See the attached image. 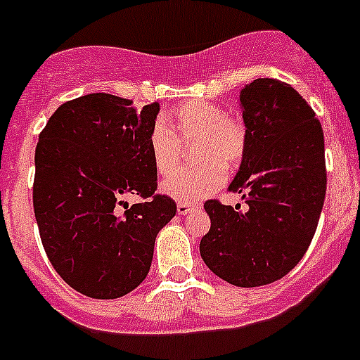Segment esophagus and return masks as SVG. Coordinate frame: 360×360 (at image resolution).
Here are the masks:
<instances>
[{"mask_svg":"<svg viewBox=\"0 0 360 360\" xmlns=\"http://www.w3.org/2000/svg\"><path fill=\"white\" fill-rule=\"evenodd\" d=\"M191 210H194V205H191V203H178L176 205V212L180 214V216H186Z\"/></svg>","mask_w":360,"mask_h":360,"instance_id":"esophagus-1","label":"esophagus"}]
</instances>
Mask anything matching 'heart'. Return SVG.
<instances>
[{
	"instance_id": "1",
	"label": "heart",
	"mask_w": 360,
	"mask_h": 360,
	"mask_svg": "<svg viewBox=\"0 0 360 360\" xmlns=\"http://www.w3.org/2000/svg\"><path fill=\"white\" fill-rule=\"evenodd\" d=\"M198 164L176 171L162 182V193L180 203L203 200L225 182L245 157L246 130L233 115L207 100H191L176 107L169 121L157 120L148 134V150L158 174L173 173L180 164L182 144L191 143Z\"/></svg>"
}]
</instances>
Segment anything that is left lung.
<instances>
[{
  "label": "left lung",
  "mask_w": 360,
  "mask_h": 360,
  "mask_svg": "<svg viewBox=\"0 0 360 360\" xmlns=\"http://www.w3.org/2000/svg\"><path fill=\"white\" fill-rule=\"evenodd\" d=\"M239 107L246 150L229 191L248 207L209 200L200 253L225 282L259 288L288 275L314 237L326 193L325 139L307 101L275 78L246 85Z\"/></svg>",
  "instance_id": "8db88e82"
}]
</instances>
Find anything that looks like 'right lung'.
<instances>
[{"mask_svg": "<svg viewBox=\"0 0 360 360\" xmlns=\"http://www.w3.org/2000/svg\"><path fill=\"white\" fill-rule=\"evenodd\" d=\"M92 92L53 112L35 148L34 210L55 271L75 291L112 300L150 271L157 233L176 214L155 194L148 134L160 110L151 103ZM128 193L147 200L121 211Z\"/></svg>", "mask_w": 360, "mask_h": 360, "instance_id": "add662e5", "label": "right lung"}]
</instances>
